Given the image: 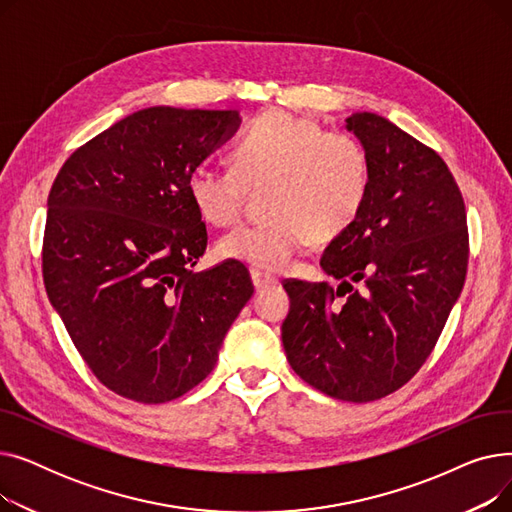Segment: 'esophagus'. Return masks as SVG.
Segmentation results:
<instances>
[{"label": "esophagus", "instance_id": "esophagus-1", "mask_svg": "<svg viewBox=\"0 0 512 512\" xmlns=\"http://www.w3.org/2000/svg\"><path fill=\"white\" fill-rule=\"evenodd\" d=\"M251 280H253V286L255 290H263V288H270V286H276L278 280L270 274H263L259 270H251Z\"/></svg>", "mask_w": 512, "mask_h": 512}]
</instances>
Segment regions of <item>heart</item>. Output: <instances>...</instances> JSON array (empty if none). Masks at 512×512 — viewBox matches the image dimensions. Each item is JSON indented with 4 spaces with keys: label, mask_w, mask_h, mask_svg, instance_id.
I'll use <instances>...</instances> for the list:
<instances>
[{
    "label": "heart",
    "mask_w": 512,
    "mask_h": 512,
    "mask_svg": "<svg viewBox=\"0 0 512 512\" xmlns=\"http://www.w3.org/2000/svg\"><path fill=\"white\" fill-rule=\"evenodd\" d=\"M234 168L203 161L188 174V195L213 226L234 224L247 191L270 184L265 213L270 220L240 226L218 245L224 259L261 272H278L309 242L342 234L361 213L371 166L365 147L346 132H326L315 120L267 112L238 139Z\"/></svg>",
    "instance_id": "obj_1"
}]
</instances>
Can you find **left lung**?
<instances>
[{"mask_svg":"<svg viewBox=\"0 0 512 512\" xmlns=\"http://www.w3.org/2000/svg\"><path fill=\"white\" fill-rule=\"evenodd\" d=\"M346 130L369 155V195L319 261L340 286L284 282L282 344L309 386L369 402L405 386L434 351L465 284L469 234L463 195L434 149L371 112L348 116Z\"/></svg>","mask_w":512,"mask_h":512,"instance_id":"8db88e82","label":"left lung"}]
</instances>
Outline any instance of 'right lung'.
<instances>
[{"instance_id": "1", "label": "right lung", "mask_w": 512, "mask_h": 512, "mask_svg": "<svg viewBox=\"0 0 512 512\" xmlns=\"http://www.w3.org/2000/svg\"><path fill=\"white\" fill-rule=\"evenodd\" d=\"M240 126L236 110L155 105L76 149L47 199L43 282L97 380L159 405L201 384L253 294L247 267L193 272L207 230L188 174Z\"/></svg>"}]
</instances>
